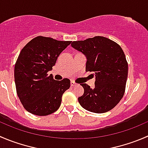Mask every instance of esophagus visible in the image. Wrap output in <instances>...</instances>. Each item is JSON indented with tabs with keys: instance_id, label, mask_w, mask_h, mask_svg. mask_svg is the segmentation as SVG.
<instances>
[{
	"instance_id": "1",
	"label": "esophagus",
	"mask_w": 148,
	"mask_h": 148,
	"mask_svg": "<svg viewBox=\"0 0 148 148\" xmlns=\"http://www.w3.org/2000/svg\"><path fill=\"white\" fill-rule=\"evenodd\" d=\"M74 85H76V83L74 82L71 81V87H74Z\"/></svg>"
}]
</instances>
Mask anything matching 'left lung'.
I'll return each instance as SVG.
<instances>
[{
    "instance_id": "1",
    "label": "left lung",
    "mask_w": 148,
    "mask_h": 148,
    "mask_svg": "<svg viewBox=\"0 0 148 148\" xmlns=\"http://www.w3.org/2000/svg\"><path fill=\"white\" fill-rule=\"evenodd\" d=\"M71 46L87 58L86 71L95 75L93 89L85 83L81 84L84 91L78 98L79 103L90 112H108L119 103L125 92L128 64L122 48L101 36L73 41Z\"/></svg>"
}]
</instances>
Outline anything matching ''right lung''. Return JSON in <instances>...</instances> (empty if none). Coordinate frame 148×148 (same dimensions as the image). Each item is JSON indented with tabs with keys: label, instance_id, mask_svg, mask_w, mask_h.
<instances>
[{
	"label": "right lung",
	"instance_id": "obj_1",
	"mask_svg": "<svg viewBox=\"0 0 148 148\" xmlns=\"http://www.w3.org/2000/svg\"><path fill=\"white\" fill-rule=\"evenodd\" d=\"M71 42L38 36L21 51L14 67V79L18 98L28 112L47 116L59 108L63 94L70 87V80L57 81L48 72Z\"/></svg>",
	"mask_w": 148,
	"mask_h": 148
}]
</instances>
